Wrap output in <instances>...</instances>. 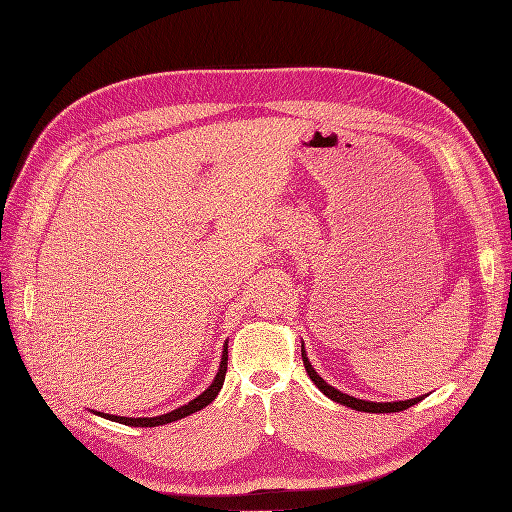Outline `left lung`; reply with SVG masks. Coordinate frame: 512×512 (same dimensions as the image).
Wrapping results in <instances>:
<instances>
[{
  "label": "left lung",
  "mask_w": 512,
  "mask_h": 512,
  "mask_svg": "<svg viewBox=\"0 0 512 512\" xmlns=\"http://www.w3.org/2000/svg\"><path fill=\"white\" fill-rule=\"evenodd\" d=\"M301 355H303V363H305V369L309 373L311 382L324 392L326 396H330L334 402H340V405L344 407H351L355 411H363V413H398V411H405L413 405H417L419 400H423V396L419 398H411V400H398V402H371V400H361V398H355V396H348V394H342L340 390L332 388L328 382H324V378H319L317 371L311 367L307 355H305V346H301Z\"/></svg>",
  "instance_id": "8db88e82"
}]
</instances>
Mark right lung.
<instances>
[{"label":"right lung","instance_id":"obj_1","mask_svg":"<svg viewBox=\"0 0 512 512\" xmlns=\"http://www.w3.org/2000/svg\"><path fill=\"white\" fill-rule=\"evenodd\" d=\"M226 369H228V344H224V355H222V363H220V371L218 375H215V380L211 382V386L199 394L195 400L188 402V405L172 411V413H166V415H159V417H118V415H103L105 419H112V421H118V423H124V425H130V427H155V425H166V423H172V421H178L186 415H191L195 411H201L203 407H207L211 400H215V396H218V392L222 390L224 386V380H226ZM101 415V413H99Z\"/></svg>","mask_w":512,"mask_h":512}]
</instances>
